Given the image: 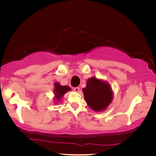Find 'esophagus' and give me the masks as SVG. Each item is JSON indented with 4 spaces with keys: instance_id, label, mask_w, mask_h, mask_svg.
<instances>
[{
    "instance_id": "34e87169",
    "label": "esophagus",
    "mask_w": 156,
    "mask_h": 156,
    "mask_svg": "<svg viewBox=\"0 0 156 156\" xmlns=\"http://www.w3.org/2000/svg\"><path fill=\"white\" fill-rule=\"evenodd\" d=\"M73 90L75 91V92H79V91H80V88H79V87H74Z\"/></svg>"
}]
</instances>
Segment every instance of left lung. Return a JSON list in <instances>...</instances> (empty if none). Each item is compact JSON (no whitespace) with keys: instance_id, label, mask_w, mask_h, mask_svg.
Returning <instances> with one entry per match:
<instances>
[{"instance_id":"1","label":"left lung","mask_w":156,"mask_h":156,"mask_svg":"<svg viewBox=\"0 0 156 156\" xmlns=\"http://www.w3.org/2000/svg\"><path fill=\"white\" fill-rule=\"evenodd\" d=\"M82 91L87 105L94 112L106 110L114 99V92L110 84L94 76L88 79L86 87L82 89Z\"/></svg>"}]
</instances>
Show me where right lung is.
Returning a JSON list of instances; mask_svg holds the SVG:
<instances>
[{"label": "right lung", "instance_id": "obj_1", "mask_svg": "<svg viewBox=\"0 0 156 156\" xmlns=\"http://www.w3.org/2000/svg\"><path fill=\"white\" fill-rule=\"evenodd\" d=\"M55 88L53 89V92L55 94V104H57L58 102L61 101L62 98L64 97V95L65 94L67 91H71V88L67 86H62L59 82H55Z\"/></svg>", "mask_w": 156, "mask_h": 156}]
</instances>
